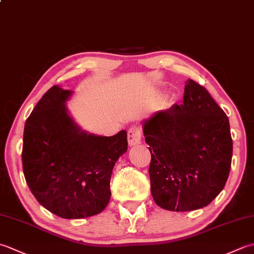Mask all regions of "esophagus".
Segmentation results:
<instances>
[{
	"mask_svg": "<svg viewBox=\"0 0 254 254\" xmlns=\"http://www.w3.org/2000/svg\"><path fill=\"white\" fill-rule=\"evenodd\" d=\"M142 141V132L137 127H132L127 131V142L130 146H136L141 144Z\"/></svg>",
	"mask_w": 254,
	"mask_h": 254,
	"instance_id": "1",
	"label": "esophagus"
}]
</instances>
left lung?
<instances>
[{"mask_svg": "<svg viewBox=\"0 0 254 254\" xmlns=\"http://www.w3.org/2000/svg\"><path fill=\"white\" fill-rule=\"evenodd\" d=\"M142 126L152 154L148 172L156 204L172 212L207 206L224 189L233 157L222 108L203 86L188 79L182 105L154 113Z\"/></svg>", "mask_w": 254, "mask_h": 254, "instance_id": "obj_1", "label": "left lung"}]
</instances>
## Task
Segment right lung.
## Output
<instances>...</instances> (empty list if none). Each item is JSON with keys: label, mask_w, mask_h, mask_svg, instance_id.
Masks as SVG:
<instances>
[{"label": "right lung", "mask_w": 254, "mask_h": 254, "mask_svg": "<svg viewBox=\"0 0 254 254\" xmlns=\"http://www.w3.org/2000/svg\"><path fill=\"white\" fill-rule=\"evenodd\" d=\"M74 91L53 86L26 120L23 169L42 206L67 219L101 213L110 201L117 160L127 150V131L113 136L83 130L69 115Z\"/></svg>", "instance_id": "add662e5"}]
</instances>
